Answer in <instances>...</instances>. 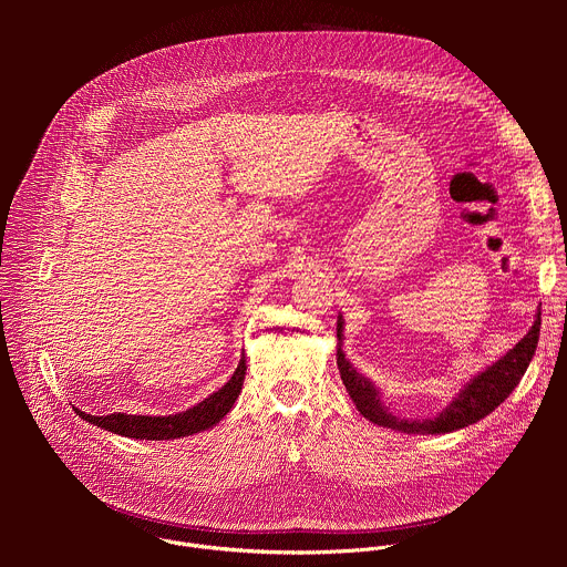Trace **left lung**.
I'll list each match as a JSON object with an SVG mask.
<instances>
[{"label": "left lung", "instance_id": "1", "mask_svg": "<svg viewBox=\"0 0 567 567\" xmlns=\"http://www.w3.org/2000/svg\"><path fill=\"white\" fill-rule=\"evenodd\" d=\"M538 334H540V313H536L532 330L505 357H501L494 365H489L487 370H482L477 377H473L457 392V396H453L449 406L442 409V413L431 420H403V417L392 415L390 409L383 406L379 388L370 379L359 374L341 350L343 316H339V320H337V339H339L337 365H339L341 379L346 383V390L350 392L352 401L357 403L359 413L365 420H370L372 424L392 429L399 433H409V435H442V433H453L468 424H475L501 406V403L512 394V390L523 379V374L536 352Z\"/></svg>", "mask_w": 567, "mask_h": 567}]
</instances>
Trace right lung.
I'll list each match as a JSON object with an SVG mask.
<instances>
[{
  "label": "right lung",
  "instance_id": "1",
  "mask_svg": "<svg viewBox=\"0 0 567 567\" xmlns=\"http://www.w3.org/2000/svg\"><path fill=\"white\" fill-rule=\"evenodd\" d=\"M245 374H247V361L245 354H241L233 377L210 396H206L204 401H199L197 406L177 413V415H158V417H150V415H125V413H114V415H87L83 411H75V415L83 417L85 422L101 426L110 433L123 435V437H132V440H175V437H186L193 433H202L206 429H213L219 420H224V415L233 409V403L237 399V394L241 392V383H245Z\"/></svg>",
  "mask_w": 567,
  "mask_h": 567
}]
</instances>
